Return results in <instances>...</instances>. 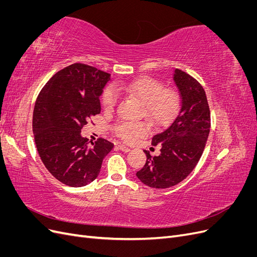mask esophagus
Returning a JSON list of instances; mask_svg holds the SVG:
<instances>
[{
	"label": "esophagus",
	"instance_id": "obj_1",
	"mask_svg": "<svg viewBox=\"0 0 257 257\" xmlns=\"http://www.w3.org/2000/svg\"><path fill=\"white\" fill-rule=\"evenodd\" d=\"M118 148H119V149H120L121 151H123V152H128V151H130V148H128V147H126L125 145H121V144H119V145H118Z\"/></svg>",
	"mask_w": 257,
	"mask_h": 257
}]
</instances>
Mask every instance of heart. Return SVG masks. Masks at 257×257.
Returning a JSON list of instances; mask_svg holds the SVG:
<instances>
[{"label":"heart","instance_id":"heart-1","mask_svg":"<svg viewBox=\"0 0 257 257\" xmlns=\"http://www.w3.org/2000/svg\"><path fill=\"white\" fill-rule=\"evenodd\" d=\"M116 89L141 100L145 105L146 116L157 125L168 123L180 106L179 93L174 89L164 90V84L152 77H142L120 84ZM100 100L104 109H113L118 100V93L112 85H107L104 89ZM113 132L123 141L134 142L148 133V126L144 122H119L113 126Z\"/></svg>","mask_w":257,"mask_h":257}]
</instances>
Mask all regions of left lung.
<instances>
[{
	"label": "left lung",
	"instance_id": "1",
	"mask_svg": "<svg viewBox=\"0 0 257 257\" xmlns=\"http://www.w3.org/2000/svg\"><path fill=\"white\" fill-rule=\"evenodd\" d=\"M174 80L181 103L169 126L152 137V146L161 145L158 157L145 150V166L136 173L144 184L167 189L181 182L195 168L204 152L211 125L210 109L204 88L181 69L174 71Z\"/></svg>",
	"mask_w": 257,
	"mask_h": 257
}]
</instances>
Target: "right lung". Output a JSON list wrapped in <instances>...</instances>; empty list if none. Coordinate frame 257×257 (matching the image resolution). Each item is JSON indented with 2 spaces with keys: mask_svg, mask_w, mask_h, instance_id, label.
<instances>
[{
  "mask_svg": "<svg viewBox=\"0 0 257 257\" xmlns=\"http://www.w3.org/2000/svg\"><path fill=\"white\" fill-rule=\"evenodd\" d=\"M109 74L74 63L54 74L38 94L33 133L38 154L48 172L65 185L79 188L98 176L113 144L98 138L90 144L80 135L93 115L100 112L99 95Z\"/></svg>",
  "mask_w": 257,
  "mask_h": 257,
  "instance_id": "obj_1",
  "label": "right lung"
}]
</instances>
